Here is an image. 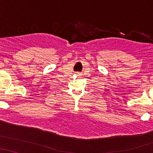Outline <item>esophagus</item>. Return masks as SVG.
<instances>
[{
  "instance_id": "esophagus-1",
  "label": "esophagus",
  "mask_w": 153,
  "mask_h": 153,
  "mask_svg": "<svg viewBox=\"0 0 153 153\" xmlns=\"http://www.w3.org/2000/svg\"><path fill=\"white\" fill-rule=\"evenodd\" d=\"M76 75H79V72H76Z\"/></svg>"
}]
</instances>
